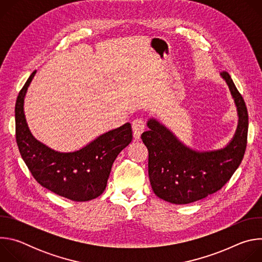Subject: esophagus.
<instances>
[{
	"mask_svg": "<svg viewBox=\"0 0 262 262\" xmlns=\"http://www.w3.org/2000/svg\"><path fill=\"white\" fill-rule=\"evenodd\" d=\"M132 127H133V134H134V138L136 140L140 139L141 134L144 132L145 127H146V123L144 121L143 118H136L133 122H132Z\"/></svg>",
	"mask_w": 262,
	"mask_h": 262,
	"instance_id": "34e87169",
	"label": "esophagus"
}]
</instances>
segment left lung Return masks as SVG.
Here are the masks:
<instances>
[{"label": "left lung", "instance_id": "obj_1", "mask_svg": "<svg viewBox=\"0 0 262 262\" xmlns=\"http://www.w3.org/2000/svg\"><path fill=\"white\" fill-rule=\"evenodd\" d=\"M238 111V126L232 141L215 151L198 152L185 147L164 125L148 121L141 135L148 149V174L155 194L174 204L201 200L221 190L241 165L247 147L249 116L245 100L227 71L221 72Z\"/></svg>", "mask_w": 262, "mask_h": 262}]
</instances>
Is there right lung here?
I'll use <instances>...</instances> for the list:
<instances>
[{"label":"right lung","mask_w":262,"mask_h":262,"mask_svg":"<svg viewBox=\"0 0 262 262\" xmlns=\"http://www.w3.org/2000/svg\"><path fill=\"white\" fill-rule=\"evenodd\" d=\"M35 72L15 103V138L20 156L36 181L51 192L78 202L97 198L105 189L112 165L133 140L132 126L125 123L110 130L76 152L52 150L31 135L24 114V98Z\"/></svg>","instance_id":"1"}]
</instances>
